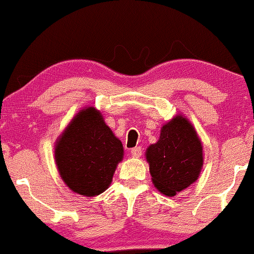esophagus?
<instances>
[{
	"mask_svg": "<svg viewBox=\"0 0 254 254\" xmlns=\"http://www.w3.org/2000/svg\"><path fill=\"white\" fill-rule=\"evenodd\" d=\"M131 155H132L133 157H140V155H142V148H140V146L132 148L131 149Z\"/></svg>",
	"mask_w": 254,
	"mask_h": 254,
	"instance_id": "obj_1",
	"label": "esophagus"
}]
</instances>
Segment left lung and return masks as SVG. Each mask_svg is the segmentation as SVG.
<instances>
[{"mask_svg":"<svg viewBox=\"0 0 254 254\" xmlns=\"http://www.w3.org/2000/svg\"><path fill=\"white\" fill-rule=\"evenodd\" d=\"M152 183L174 196L196 181L203 166L202 144L190 122L179 115L164 124L160 138L146 149Z\"/></svg>","mask_w":254,"mask_h":254,"instance_id":"obj_1","label":"left lung"}]
</instances>
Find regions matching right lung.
<instances>
[{"mask_svg": "<svg viewBox=\"0 0 254 254\" xmlns=\"http://www.w3.org/2000/svg\"><path fill=\"white\" fill-rule=\"evenodd\" d=\"M54 155L67 187L90 197L109 188L124 150L102 114L88 106L80 110L61 133Z\"/></svg>", "mask_w": 254, "mask_h": 254, "instance_id": "obj_1", "label": "right lung"}]
</instances>
